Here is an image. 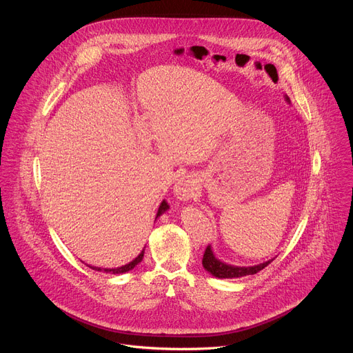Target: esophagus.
<instances>
[{
  "instance_id": "34e87169",
  "label": "esophagus",
  "mask_w": 353,
  "mask_h": 353,
  "mask_svg": "<svg viewBox=\"0 0 353 353\" xmlns=\"http://www.w3.org/2000/svg\"><path fill=\"white\" fill-rule=\"evenodd\" d=\"M195 192H196V184L192 179H188V177L180 179L174 185V194L181 201L192 198Z\"/></svg>"
}]
</instances>
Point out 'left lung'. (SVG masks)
Masks as SVG:
<instances>
[{
  "label": "left lung",
  "mask_w": 353,
  "mask_h": 353,
  "mask_svg": "<svg viewBox=\"0 0 353 353\" xmlns=\"http://www.w3.org/2000/svg\"><path fill=\"white\" fill-rule=\"evenodd\" d=\"M272 261H274V259L267 263H263L260 265H254V267L228 265V264L221 263L218 259H215L212 250H211V245H207L204 257H203L204 268L216 278H240V276H245V275H254V274L260 272L261 270H264Z\"/></svg>",
  "instance_id": "obj_1"
}]
</instances>
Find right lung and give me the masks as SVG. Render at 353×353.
Segmentation results:
<instances>
[{"label": "right lung", "mask_w": 353, "mask_h": 353, "mask_svg": "<svg viewBox=\"0 0 353 353\" xmlns=\"http://www.w3.org/2000/svg\"><path fill=\"white\" fill-rule=\"evenodd\" d=\"M168 208H169V205H168L166 201H162V204H161V207H159V210H158V215H157V218H158V216H161V215H162ZM143 251H145V250H142V251H141L139 256H138L135 260H132L131 263H128V264H125V265H123V267H119V268H112V270L105 268V270H100V268H97V267H90V265H88V267H89V268H92V270H94V271H103V272H109V274H124V272H127V271L132 270L137 264H139V263L142 261V259H143Z\"/></svg>", "instance_id": "add662e5"}]
</instances>
